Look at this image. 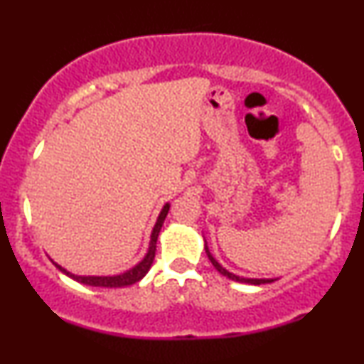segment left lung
Masks as SVG:
<instances>
[{
    "label": "left lung",
    "instance_id": "8db88e82",
    "mask_svg": "<svg viewBox=\"0 0 364 364\" xmlns=\"http://www.w3.org/2000/svg\"><path fill=\"white\" fill-rule=\"evenodd\" d=\"M205 252H207V255H208V260L212 262V265L215 267L217 270H219L220 274L223 275H225V277H229V279H232V281H237V282H246V284H255V286H260V284H265V282H272V281H269V279H245V277H237V275H235V274H231V272H228V270L224 269L223 265H220L219 262L215 260L214 257H212L210 255V252H208V248L205 246Z\"/></svg>",
    "mask_w": 364,
    "mask_h": 364
}]
</instances>
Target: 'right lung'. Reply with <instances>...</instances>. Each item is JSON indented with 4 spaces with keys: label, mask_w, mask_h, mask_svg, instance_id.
Returning <instances> with one entry per match:
<instances>
[{
    "label": "right lung",
    "mask_w": 364,
    "mask_h": 364,
    "mask_svg": "<svg viewBox=\"0 0 364 364\" xmlns=\"http://www.w3.org/2000/svg\"><path fill=\"white\" fill-rule=\"evenodd\" d=\"M168 210H169V205H168V203H166L164 208H162V212H161V214H159V219H157L156 225H154V231H152V236H150V246H149L147 255H145V258L139 263V265L133 267V269L128 270V272H124V274H121V275H114V277H80V275L70 274L68 270H65V269H63V267L58 265V263H54V265H56L58 269L61 270V272H65L66 275H68V277H72V279H75V281H78V282H82V284H87V286H95V287H124V286H132V284L139 282L140 279L149 272L150 265H152L154 257H156L157 237H159V232H161L162 224H164L166 215H168Z\"/></svg>",
    "instance_id": "1"
}]
</instances>
